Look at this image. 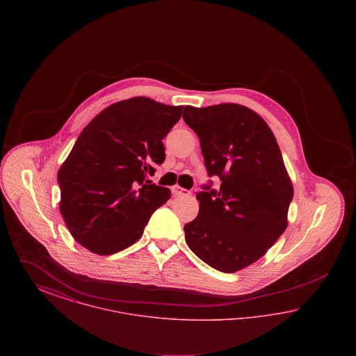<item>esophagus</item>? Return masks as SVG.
Wrapping results in <instances>:
<instances>
[{"label": "esophagus", "instance_id": "34e87169", "mask_svg": "<svg viewBox=\"0 0 356 356\" xmlns=\"http://www.w3.org/2000/svg\"><path fill=\"white\" fill-rule=\"evenodd\" d=\"M172 193L175 196H188V195H191V191H188L186 188H181V186H172Z\"/></svg>", "mask_w": 356, "mask_h": 356}]
</instances>
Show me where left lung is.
<instances>
[{"mask_svg":"<svg viewBox=\"0 0 356 356\" xmlns=\"http://www.w3.org/2000/svg\"><path fill=\"white\" fill-rule=\"evenodd\" d=\"M186 125L200 140L209 177L199 215L184 225L192 252L218 271H238L270 250L287 228L293 189L267 122L238 104L186 105Z\"/></svg>","mask_w":356,"mask_h":356,"instance_id":"1","label":"left lung"}]
</instances>
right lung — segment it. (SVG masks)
<instances>
[{"mask_svg":"<svg viewBox=\"0 0 356 356\" xmlns=\"http://www.w3.org/2000/svg\"><path fill=\"white\" fill-rule=\"evenodd\" d=\"M183 106L134 97L105 108L79 136L57 175L60 212L77 243L97 254L136 243L170 191L147 176L165 160L163 138Z\"/></svg>","mask_w":356,"mask_h":356,"instance_id":"1","label":"right lung"}]
</instances>
